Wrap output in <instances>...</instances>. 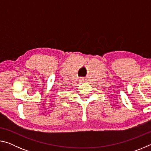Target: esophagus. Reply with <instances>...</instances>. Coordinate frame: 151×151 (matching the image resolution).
<instances>
[{
	"label": "esophagus",
	"mask_w": 151,
	"mask_h": 151,
	"mask_svg": "<svg viewBox=\"0 0 151 151\" xmlns=\"http://www.w3.org/2000/svg\"><path fill=\"white\" fill-rule=\"evenodd\" d=\"M81 81H82V79H81Z\"/></svg>",
	"instance_id": "34e87169"
}]
</instances>
